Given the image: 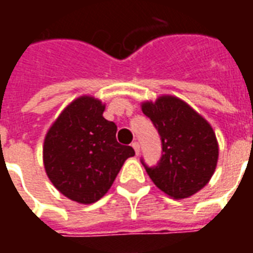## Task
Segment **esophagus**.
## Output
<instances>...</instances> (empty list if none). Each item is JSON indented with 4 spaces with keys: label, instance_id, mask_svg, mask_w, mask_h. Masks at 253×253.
Returning <instances> with one entry per match:
<instances>
[{
    "label": "esophagus",
    "instance_id": "esophagus-1",
    "mask_svg": "<svg viewBox=\"0 0 253 253\" xmlns=\"http://www.w3.org/2000/svg\"><path fill=\"white\" fill-rule=\"evenodd\" d=\"M131 146H132V148H134V150H135V154L139 155V152H140V146H139V143L138 142H134V143H132V144H131Z\"/></svg>",
    "mask_w": 253,
    "mask_h": 253
}]
</instances>
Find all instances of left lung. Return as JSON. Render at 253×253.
Returning a JSON list of instances; mask_svg holds the SVG:
<instances>
[{
    "mask_svg": "<svg viewBox=\"0 0 253 253\" xmlns=\"http://www.w3.org/2000/svg\"><path fill=\"white\" fill-rule=\"evenodd\" d=\"M142 111L152 121L162 138L163 155L148 176L167 196L182 200L196 194L215 172L219 147L210 123L192 106L174 95L144 101Z\"/></svg>",
    "mask_w": 253,
    "mask_h": 253,
    "instance_id": "1",
    "label": "left lung"
}]
</instances>
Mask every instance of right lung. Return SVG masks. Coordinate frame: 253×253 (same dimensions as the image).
<instances>
[{
  "label": "right lung",
  "mask_w": 253,
  "mask_h": 253,
  "mask_svg": "<svg viewBox=\"0 0 253 253\" xmlns=\"http://www.w3.org/2000/svg\"><path fill=\"white\" fill-rule=\"evenodd\" d=\"M105 103L91 95L73 99L49 127L43 164L59 192L79 204H94L111 188L130 146L117 142V126L103 118Z\"/></svg>",
  "instance_id": "1"
}]
</instances>
